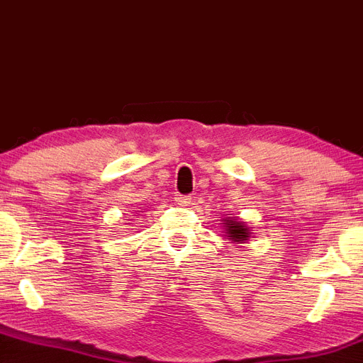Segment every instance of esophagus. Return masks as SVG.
Instances as JSON below:
<instances>
[{
	"label": "esophagus",
	"mask_w": 363,
	"mask_h": 363,
	"mask_svg": "<svg viewBox=\"0 0 363 363\" xmlns=\"http://www.w3.org/2000/svg\"><path fill=\"white\" fill-rule=\"evenodd\" d=\"M176 203L177 205H181V206H187L191 203V196H184V194H176Z\"/></svg>",
	"instance_id": "esophagus-1"
}]
</instances>
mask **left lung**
I'll return each mask as SVG.
<instances>
[{
    "instance_id": "1",
    "label": "left lung",
    "mask_w": 363,
    "mask_h": 363,
    "mask_svg": "<svg viewBox=\"0 0 363 363\" xmlns=\"http://www.w3.org/2000/svg\"><path fill=\"white\" fill-rule=\"evenodd\" d=\"M223 227H225V234L230 240L234 242L242 244L245 240H249V227L244 222H237L235 216H225L223 218Z\"/></svg>"
}]
</instances>
